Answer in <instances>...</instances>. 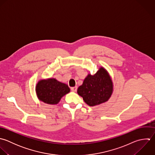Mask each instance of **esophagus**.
<instances>
[{"label": "esophagus", "mask_w": 155, "mask_h": 155, "mask_svg": "<svg viewBox=\"0 0 155 155\" xmlns=\"http://www.w3.org/2000/svg\"><path fill=\"white\" fill-rule=\"evenodd\" d=\"M71 90H72V91H73V92H76L77 90V86H75V87H71Z\"/></svg>", "instance_id": "obj_1"}]
</instances>
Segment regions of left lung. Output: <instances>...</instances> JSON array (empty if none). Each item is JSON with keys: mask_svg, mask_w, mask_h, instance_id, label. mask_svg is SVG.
Returning <instances> with one entry per match:
<instances>
[{"mask_svg": "<svg viewBox=\"0 0 155 155\" xmlns=\"http://www.w3.org/2000/svg\"><path fill=\"white\" fill-rule=\"evenodd\" d=\"M114 91L112 78L107 71L100 67L94 75L89 74L83 84L77 89L78 94L89 106H95L109 100Z\"/></svg>", "mask_w": 155, "mask_h": 155, "instance_id": "1", "label": "left lung"}]
</instances>
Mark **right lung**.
<instances>
[{
	"label": "right lung",
	"instance_id": "obj_1",
	"mask_svg": "<svg viewBox=\"0 0 155 155\" xmlns=\"http://www.w3.org/2000/svg\"><path fill=\"white\" fill-rule=\"evenodd\" d=\"M70 92L69 86L55 78L42 79L35 86V92L38 99L48 104H57L61 98Z\"/></svg>",
	"mask_w": 155,
	"mask_h": 155
}]
</instances>
